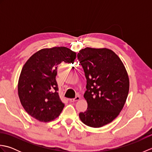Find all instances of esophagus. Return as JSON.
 Listing matches in <instances>:
<instances>
[{
  "mask_svg": "<svg viewBox=\"0 0 152 152\" xmlns=\"http://www.w3.org/2000/svg\"><path fill=\"white\" fill-rule=\"evenodd\" d=\"M80 99V96H76L75 98L74 99H70L69 101H70V102H75V101H79V100Z\"/></svg>",
  "mask_w": 152,
  "mask_h": 152,
  "instance_id": "1",
  "label": "esophagus"
}]
</instances>
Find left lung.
Listing matches in <instances>:
<instances>
[{"mask_svg": "<svg viewBox=\"0 0 152 152\" xmlns=\"http://www.w3.org/2000/svg\"><path fill=\"white\" fill-rule=\"evenodd\" d=\"M78 59L87 80L83 97L88 108L79 117L85 125L99 128L118 117L127 100L129 78L124 63L108 48H86Z\"/></svg>", "mask_w": 152, "mask_h": 152, "instance_id": "1", "label": "left lung"}]
</instances>
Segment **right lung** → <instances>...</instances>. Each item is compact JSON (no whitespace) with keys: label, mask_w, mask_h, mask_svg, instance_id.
Masks as SVG:
<instances>
[{"label":"right lung","mask_w":152,"mask_h":152,"mask_svg":"<svg viewBox=\"0 0 152 152\" xmlns=\"http://www.w3.org/2000/svg\"><path fill=\"white\" fill-rule=\"evenodd\" d=\"M76 53L66 47L44 48L37 51L22 68L18 91L21 105L28 114L41 122L54 120L62 112L56 80L58 64L70 63Z\"/></svg>","instance_id":"add662e5"}]
</instances>
